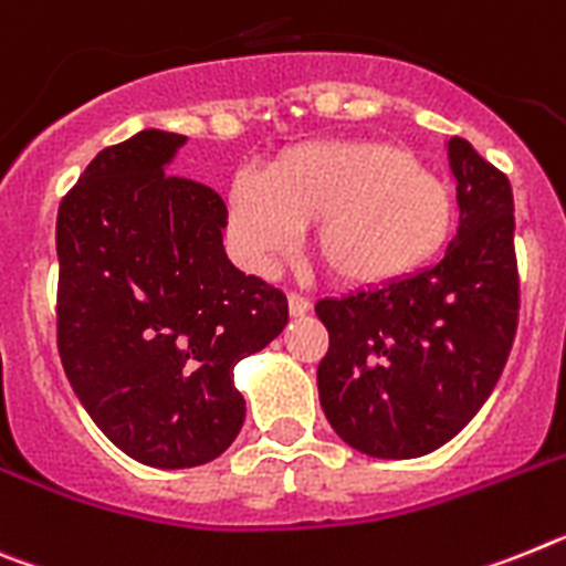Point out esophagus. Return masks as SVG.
<instances>
[{
	"mask_svg": "<svg viewBox=\"0 0 566 566\" xmlns=\"http://www.w3.org/2000/svg\"><path fill=\"white\" fill-rule=\"evenodd\" d=\"M287 307L290 316H304V313L311 311V298H304L302 293H287Z\"/></svg>",
	"mask_w": 566,
	"mask_h": 566,
	"instance_id": "1",
	"label": "esophagus"
}]
</instances>
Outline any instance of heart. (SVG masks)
I'll return each instance as SVG.
<instances>
[{"mask_svg": "<svg viewBox=\"0 0 566 566\" xmlns=\"http://www.w3.org/2000/svg\"><path fill=\"white\" fill-rule=\"evenodd\" d=\"M230 224L255 268L313 230V255L344 287H385L424 268L453 230V205L410 154L387 142L318 139L290 147L268 179L239 174Z\"/></svg>", "mask_w": 566, "mask_h": 566, "instance_id": "1", "label": "heart"}]
</instances>
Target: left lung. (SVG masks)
Masks as SVG:
<instances>
[{
    "mask_svg": "<svg viewBox=\"0 0 566 566\" xmlns=\"http://www.w3.org/2000/svg\"><path fill=\"white\" fill-rule=\"evenodd\" d=\"M459 233L432 268L316 302L331 347L318 401L338 439L373 459L439 450L490 399L518 327L513 188L467 139L447 142Z\"/></svg>",
    "mask_w": 566,
    "mask_h": 566,
    "instance_id": "1",
    "label": "left lung"
}]
</instances>
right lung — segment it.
<instances>
[{"mask_svg": "<svg viewBox=\"0 0 566 566\" xmlns=\"http://www.w3.org/2000/svg\"><path fill=\"white\" fill-rule=\"evenodd\" d=\"M185 136L105 147L59 205L56 344L76 399L122 453L161 470L222 455L242 430L233 367L287 324V298L230 264L228 208L165 174Z\"/></svg>", "mask_w": 566, "mask_h": 566, "instance_id": "add662e5", "label": "right lung"}]
</instances>
